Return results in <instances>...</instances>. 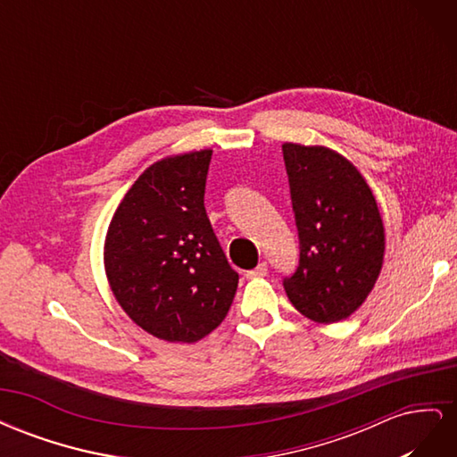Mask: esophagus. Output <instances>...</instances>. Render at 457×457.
Here are the masks:
<instances>
[{
  "instance_id": "34e87169",
  "label": "esophagus",
  "mask_w": 457,
  "mask_h": 457,
  "mask_svg": "<svg viewBox=\"0 0 457 457\" xmlns=\"http://www.w3.org/2000/svg\"><path fill=\"white\" fill-rule=\"evenodd\" d=\"M267 272H269V265L267 262H259V265L255 267V269H252V270H247V278H262V276H267Z\"/></svg>"
}]
</instances>
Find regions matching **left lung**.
I'll return each instance as SVG.
<instances>
[{"label": "left lung", "mask_w": 457, "mask_h": 457, "mask_svg": "<svg viewBox=\"0 0 457 457\" xmlns=\"http://www.w3.org/2000/svg\"><path fill=\"white\" fill-rule=\"evenodd\" d=\"M284 163L299 237V267L284 278L292 305L314 322L351 316L383 265L385 228L368 183L326 146L284 143Z\"/></svg>", "instance_id": "left-lung-1"}]
</instances>
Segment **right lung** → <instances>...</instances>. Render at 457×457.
Here are the masks:
<instances>
[{"instance_id": "1", "label": "right lung", "mask_w": 457, "mask_h": 457, "mask_svg": "<svg viewBox=\"0 0 457 457\" xmlns=\"http://www.w3.org/2000/svg\"><path fill=\"white\" fill-rule=\"evenodd\" d=\"M212 150L163 158L137 179L110 220L104 269L121 309L148 334L195 343L213 331L238 287L204 192Z\"/></svg>"}]
</instances>
